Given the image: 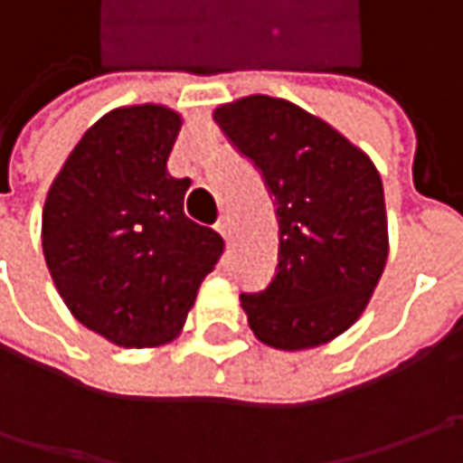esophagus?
<instances>
[{
	"instance_id": "1",
	"label": "esophagus",
	"mask_w": 463,
	"mask_h": 463,
	"mask_svg": "<svg viewBox=\"0 0 463 463\" xmlns=\"http://www.w3.org/2000/svg\"><path fill=\"white\" fill-rule=\"evenodd\" d=\"M216 232H219V234H222L226 241L232 240V223H229V219H226V216H222V219L216 222Z\"/></svg>"
}]
</instances>
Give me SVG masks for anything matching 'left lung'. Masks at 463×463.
I'll use <instances>...</instances> for the list:
<instances>
[{
	"label": "left lung",
	"instance_id": "left-lung-1",
	"mask_svg": "<svg viewBox=\"0 0 463 463\" xmlns=\"http://www.w3.org/2000/svg\"><path fill=\"white\" fill-rule=\"evenodd\" d=\"M213 120L276 201V278L240 296L247 322L278 350L325 345L364 314L383 273L382 177L368 154L288 99L250 95L216 108Z\"/></svg>",
	"mask_w": 463,
	"mask_h": 463
}]
</instances>
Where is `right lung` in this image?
<instances>
[{
	"label": "right lung",
	"instance_id": "add662e5",
	"mask_svg": "<svg viewBox=\"0 0 463 463\" xmlns=\"http://www.w3.org/2000/svg\"><path fill=\"white\" fill-rule=\"evenodd\" d=\"M183 126L165 105H131L81 136L45 195V265L74 319L120 347L180 335L223 240L183 211L190 180L167 172Z\"/></svg>",
	"mask_w": 463,
	"mask_h": 463
}]
</instances>
